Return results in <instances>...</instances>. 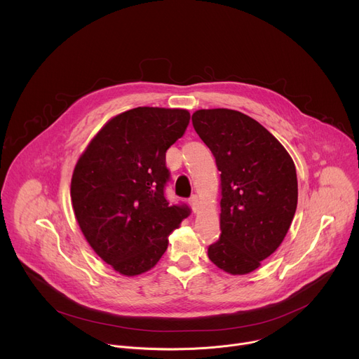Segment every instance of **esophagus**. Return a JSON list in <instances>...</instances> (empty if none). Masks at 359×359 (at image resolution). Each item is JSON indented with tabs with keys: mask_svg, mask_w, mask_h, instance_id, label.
<instances>
[{
	"mask_svg": "<svg viewBox=\"0 0 359 359\" xmlns=\"http://www.w3.org/2000/svg\"><path fill=\"white\" fill-rule=\"evenodd\" d=\"M189 203H190L193 212H198L199 210V198L196 196V194H193V196L189 199Z\"/></svg>",
	"mask_w": 359,
	"mask_h": 359,
	"instance_id": "obj_1",
	"label": "esophagus"
}]
</instances>
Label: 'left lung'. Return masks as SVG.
<instances>
[{"mask_svg":"<svg viewBox=\"0 0 359 359\" xmlns=\"http://www.w3.org/2000/svg\"><path fill=\"white\" fill-rule=\"evenodd\" d=\"M191 123L220 172L222 233L208 256L227 273H250L280 246L295 216V163L262 124L241 111L198 110Z\"/></svg>","mask_w":359,"mask_h":359,"instance_id":"left-lung-1","label":"left lung"}]
</instances>
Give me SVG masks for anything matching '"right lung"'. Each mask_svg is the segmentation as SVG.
<instances>
[{"label": "right lung", "instance_id": "obj_1", "mask_svg": "<svg viewBox=\"0 0 359 359\" xmlns=\"http://www.w3.org/2000/svg\"><path fill=\"white\" fill-rule=\"evenodd\" d=\"M190 114L183 109L137 107L117 114L88 143L72 177L80 229L106 264L124 276L150 271L168 236L190 215L165 198L166 151Z\"/></svg>", "mask_w": 359, "mask_h": 359}]
</instances>
